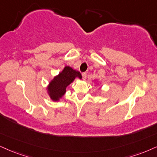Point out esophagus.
Instances as JSON below:
<instances>
[{
  "instance_id": "1",
  "label": "esophagus",
  "mask_w": 157,
  "mask_h": 157,
  "mask_svg": "<svg viewBox=\"0 0 157 157\" xmlns=\"http://www.w3.org/2000/svg\"><path fill=\"white\" fill-rule=\"evenodd\" d=\"M82 78H83V79H84V80L86 79V73H82Z\"/></svg>"
}]
</instances>
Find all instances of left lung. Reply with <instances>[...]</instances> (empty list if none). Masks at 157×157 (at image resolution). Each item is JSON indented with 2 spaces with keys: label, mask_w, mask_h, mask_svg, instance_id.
<instances>
[{
  "label": "left lung",
  "mask_w": 157,
  "mask_h": 157,
  "mask_svg": "<svg viewBox=\"0 0 157 157\" xmlns=\"http://www.w3.org/2000/svg\"><path fill=\"white\" fill-rule=\"evenodd\" d=\"M94 81H95V80H94Z\"/></svg>",
  "instance_id": "obj_1"
}]
</instances>
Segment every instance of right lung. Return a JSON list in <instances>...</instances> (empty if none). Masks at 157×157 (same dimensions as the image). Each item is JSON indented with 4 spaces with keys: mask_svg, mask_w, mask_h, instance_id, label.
Instances as JSON below:
<instances>
[{
    "mask_svg": "<svg viewBox=\"0 0 157 157\" xmlns=\"http://www.w3.org/2000/svg\"><path fill=\"white\" fill-rule=\"evenodd\" d=\"M75 78L82 79V74L70 66H65L63 70L55 75L49 82L46 91L50 99L54 102H59L66 93L67 87Z\"/></svg>",
    "mask_w": 157,
    "mask_h": 157,
    "instance_id": "1",
    "label": "right lung"
}]
</instances>
